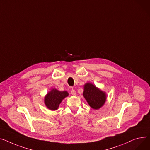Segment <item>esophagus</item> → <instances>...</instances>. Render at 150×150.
Segmentation results:
<instances>
[{
  "label": "esophagus",
  "instance_id": "34e87169",
  "mask_svg": "<svg viewBox=\"0 0 150 150\" xmlns=\"http://www.w3.org/2000/svg\"><path fill=\"white\" fill-rule=\"evenodd\" d=\"M71 93H72V95H74V96H75V95H76V91H75V90H74V89H72V91H71Z\"/></svg>",
  "mask_w": 150,
  "mask_h": 150
}]
</instances>
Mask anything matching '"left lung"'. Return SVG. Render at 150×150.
<instances>
[{
    "label": "left lung",
    "instance_id": "8db88e82",
    "mask_svg": "<svg viewBox=\"0 0 150 150\" xmlns=\"http://www.w3.org/2000/svg\"><path fill=\"white\" fill-rule=\"evenodd\" d=\"M83 96L90 107L95 110L101 108L107 99L106 93L91 83L84 85Z\"/></svg>",
    "mask_w": 150,
    "mask_h": 150
}]
</instances>
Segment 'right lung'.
I'll return each instance as SVG.
<instances>
[{"mask_svg":"<svg viewBox=\"0 0 150 150\" xmlns=\"http://www.w3.org/2000/svg\"><path fill=\"white\" fill-rule=\"evenodd\" d=\"M68 95L69 93L66 91H59L55 88H52L45 96V104L50 110H56L62 101Z\"/></svg>","mask_w":150,"mask_h":150,"instance_id":"add662e5","label":"right lung"}]
</instances>
